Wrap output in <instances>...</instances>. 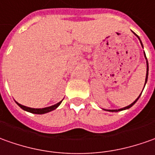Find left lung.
<instances>
[{
	"instance_id": "obj_1",
	"label": "left lung",
	"mask_w": 155,
	"mask_h": 155,
	"mask_svg": "<svg viewBox=\"0 0 155 155\" xmlns=\"http://www.w3.org/2000/svg\"><path fill=\"white\" fill-rule=\"evenodd\" d=\"M131 31H132V30H131ZM132 33L134 34L138 38V40H139V41H140V43H141V45H142V47L143 48V43H142V41L140 40L139 36H138V35H137V34H136V33H134L133 31H132ZM143 54H144V58H145V59H146V64H147V72H146V79H145V84H144V86H145V85H146V83H147V81H148V59H147V57H146V54H145V52H143ZM143 89H144V87H143ZM142 92H143V91H142ZM141 94H142V93H141ZM141 94H140V95L138 96V97H137V99H136L135 101H134V102L132 103V104H130V105H128V106H126V107H124V108H119V109H104V110H107V111H109V112H119V111H122V110H125V109H128V108H130V107H132V106H133V105H134V104H135L136 103H137V101L138 100V98H139V97H140V96H141Z\"/></svg>"
}]
</instances>
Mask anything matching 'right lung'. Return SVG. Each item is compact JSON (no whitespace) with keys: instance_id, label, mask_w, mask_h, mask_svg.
I'll return each mask as SVG.
<instances>
[{"instance_id":"obj_1","label":"right lung","mask_w":155,"mask_h":155,"mask_svg":"<svg viewBox=\"0 0 155 155\" xmlns=\"http://www.w3.org/2000/svg\"><path fill=\"white\" fill-rule=\"evenodd\" d=\"M62 101H63V100H62ZM62 101H60L59 103L54 104V105H51V106H50V107H47V108H29V107H26V106H24V105H22V104H18V102H16V103H17V104L19 106L20 108H22V109H24L25 111H27V112H29V113H32V114H47L48 113V112H51V111H52V110L56 109V108H58L60 104H61Z\"/></svg>"}]
</instances>
